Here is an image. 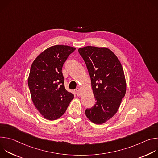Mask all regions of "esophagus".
<instances>
[{
	"label": "esophagus",
	"mask_w": 158,
	"mask_h": 158,
	"mask_svg": "<svg viewBox=\"0 0 158 158\" xmlns=\"http://www.w3.org/2000/svg\"><path fill=\"white\" fill-rule=\"evenodd\" d=\"M76 94H77L78 96H80V94H81V91H80V89H79V88L76 89Z\"/></svg>",
	"instance_id": "obj_1"
}]
</instances>
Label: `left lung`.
<instances>
[{"label": "left lung", "mask_w": 158, "mask_h": 158, "mask_svg": "<svg viewBox=\"0 0 158 158\" xmlns=\"http://www.w3.org/2000/svg\"><path fill=\"white\" fill-rule=\"evenodd\" d=\"M78 51L83 58L90 75L96 104L87 109V118L96 124H102L118 112L126 91V82L122 65L107 48L86 46Z\"/></svg>", "instance_id": "obj_1"}]
</instances>
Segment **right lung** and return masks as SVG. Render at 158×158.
<instances>
[{
	"label": "right lung",
	"mask_w": 158,
	"mask_h": 158,
	"mask_svg": "<svg viewBox=\"0 0 158 158\" xmlns=\"http://www.w3.org/2000/svg\"><path fill=\"white\" fill-rule=\"evenodd\" d=\"M75 48L56 45L42 52L32 64L28 85L32 102L48 120L60 118L74 99L65 89L62 65Z\"/></svg>",
	"instance_id": "add662e5"
}]
</instances>
